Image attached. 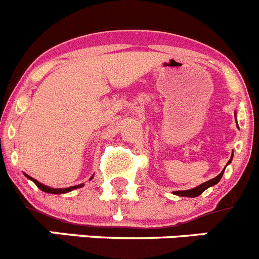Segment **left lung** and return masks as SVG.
Returning a JSON list of instances; mask_svg holds the SVG:
<instances>
[{
    "label": "left lung",
    "mask_w": 259,
    "mask_h": 259,
    "mask_svg": "<svg viewBox=\"0 0 259 259\" xmlns=\"http://www.w3.org/2000/svg\"><path fill=\"white\" fill-rule=\"evenodd\" d=\"M234 114H235V119H236V113H234ZM236 125H238V122H236ZM233 155H234V152L231 154L230 160H229L228 164H226V165H229L231 162V160H233ZM225 168H226V166H225ZM225 168H224V170L221 171V173L219 174L218 177H215V178H212V179H210V181L205 182V183L199 184V186L194 187V188H192V189H187V191H174L173 193L177 194V196H181V197H197V196H199V194L203 193L206 189L210 188V187H212V186H215V184H218L219 182H220V179L223 178L224 171H225Z\"/></svg>",
    "instance_id": "obj_1"
}]
</instances>
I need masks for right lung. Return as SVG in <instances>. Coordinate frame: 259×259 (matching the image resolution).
Returning <instances> with one entry per match:
<instances>
[{
  "label": "right lung",
  "instance_id": "right-lung-1",
  "mask_svg": "<svg viewBox=\"0 0 259 259\" xmlns=\"http://www.w3.org/2000/svg\"><path fill=\"white\" fill-rule=\"evenodd\" d=\"M24 176L26 177L28 179H30L31 182H34V183L36 184V187H38L40 191L46 192V193H52V194H61V193H68V192L73 191V189H77V188H81V187H83V184H77V186H72V187H68V188H52V187H48L46 186V184L40 183V182H38L36 179H34L33 177L28 176V174L24 173ZM94 177V176H93ZM93 177H91L90 179H93Z\"/></svg>",
  "mask_w": 259,
  "mask_h": 259
}]
</instances>
